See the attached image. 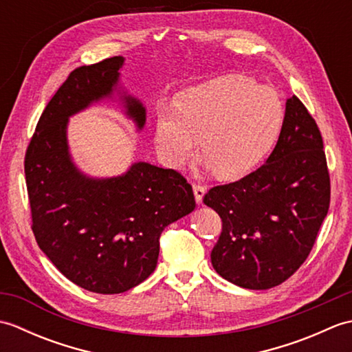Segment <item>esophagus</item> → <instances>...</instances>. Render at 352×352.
Here are the masks:
<instances>
[{
    "label": "esophagus",
    "instance_id": "1",
    "mask_svg": "<svg viewBox=\"0 0 352 352\" xmlns=\"http://www.w3.org/2000/svg\"><path fill=\"white\" fill-rule=\"evenodd\" d=\"M206 186L203 184H193V193H195V201L198 204L203 203V198H204V193H206Z\"/></svg>",
    "mask_w": 352,
    "mask_h": 352
}]
</instances>
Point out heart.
Listing matches in <instances>:
<instances>
[{"instance_id": "heart-1", "label": "heart", "mask_w": 352, "mask_h": 352, "mask_svg": "<svg viewBox=\"0 0 352 352\" xmlns=\"http://www.w3.org/2000/svg\"><path fill=\"white\" fill-rule=\"evenodd\" d=\"M283 104L272 89L241 76H227L190 87L175 106L157 110L154 142L168 166H182L198 146L207 169L233 180L257 166L274 144Z\"/></svg>"}]
</instances>
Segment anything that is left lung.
Here are the masks:
<instances>
[{"mask_svg": "<svg viewBox=\"0 0 352 352\" xmlns=\"http://www.w3.org/2000/svg\"><path fill=\"white\" fill-rule=\"evenodd\" d=\"M204 204L222 219L212 265L243 289L265 290L294 275L315 245L330 207L324 142L309 110L290 96L266 163L239 182L214 186Z\"/></svg>", "mask_w": 352, "mask_h": 352, "instance_id": "obj_1", "label": "left lung"}]
</instances>
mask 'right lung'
Listing matches in <instances>:
<instances>
[{"label": "right lung", "instance_id": "1", "mask_svg": "<svg viewBox=\"0 0 352 352\" xmlns=\"http://www.w3.org/2000/svg\"><path fill=\"white\" fill-rule=\"evenodd\" d=\"M122 65L116 56L74 69L45 107L24 163L37 245L66 278L102 295L146 280L157 266L162 231L195 208L192 186L174 169L138 162L122 175L92 178L72 162L69 118L110 98ZM121 101L144 129L142 102L125 92Z\"/></svg>", "mask_w": 352, "mask_h": 352}]
</instances>
